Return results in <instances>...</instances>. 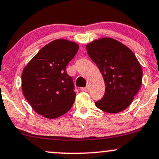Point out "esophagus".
<instances>
[{"label":"esophagus","instance_id":"1","mask_svg":"<svg viewBox=\"0 0 159 159\" xmlns=\"http://www.w3.org/2000/svg\"><path fill=\"white\" fill-rule=\"evenodd\" d=\"M89 90V86H87V87H86L81 88V91H83V92H88Z\"/></svg>","mask_w":159,"mask_h":159}]
</instances>
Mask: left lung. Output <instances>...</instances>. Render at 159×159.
Instances as JSON below:
<instances>
[{"instance_id": "left-lung-1", "label": "left lung", "mask_w": 159, "mask_h": 159, "mask_svg": "<svg viewBox=\"0 0 159 159\" xmlns=\"http://www.w3.org/2000/svg\"><path fill=\"white\" fill-rule=\"evenodd\" d=\"M87 50L102 74L106 86L104 97L95 102V106L109 113L124 110L142 83V69L134 53L121 42L110 38L88 43Z\"/></svg>"}]
</instances>
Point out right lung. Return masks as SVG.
Returning <instances> with one entry per match:
<instances>
[{
  "instance_id": "1",
  "label": "right lung",
  "mask_w": 159,
  "mask_h": 159,
  "mask_svg": "<svg viewBox=\"0 0 159 159\" xmlns=\"http://www.w3.org/2000/svg\"><path fill=\"white\" fill-rule=\"evenodd\" d=\"M78 47L75 42L55 40L40 49L24 67L22 91L37 113L56 118L72 107L76 93L72 78L66 69Z\"/></svg>"
}]
</instances>
